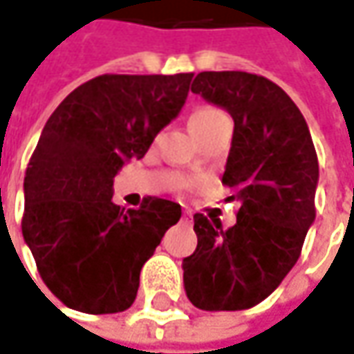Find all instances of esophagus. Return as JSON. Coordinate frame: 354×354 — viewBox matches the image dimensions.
I'll return each mask as SVG.
<instances>
[{"label": "esophagus", "instance_id": "esophagus-1", "mask_svg": "<svg viewBox=\"0 0 354 354\" xmlns=\"http://www.w3.org/2000/svg\"><path fill=\"white\" fill-rule=\"evenodd\" d=\"M182 221H186V223H188V221H190V214H188V212H184V214H182Z\"/></svg>", "mask_w": 354, "mask_h": 354}]
</instances>
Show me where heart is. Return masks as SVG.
<instances>
[{"mask_svg": "<svg viewBox=\"0 0 354 354\" xmlns=\"http://www.w3.org/2000/svg\"><path fill=\"white\" fill-rule=\"evenodd\" d=\"M227 119H229L227 113L216 109V107H201L190 115V129L194 131V136H198L201 131L209 129L221 121H227ZM190 168H196V162H192Z\"/></svg>", "mask_w": 354, "mask_h": 354, "instance_id": "obj_1", "label": "heart"}]
</instances>
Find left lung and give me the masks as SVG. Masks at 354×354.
Here are the masks:
<instances>
[{"label":"left lung","mask_w":354,"mask_h":354,"mask_svg":"<svg viewBox=\"0 0 354 354\" xmlns=\"http://www.w3.org/2000/svg\"><path fill=\"white\" fill-rule=\"evenodd\" d=\"M192 93L233 117L223 184L241 207L237 223L194 214L198 245L184 257V290L201 310H247L263 302L296 266L314 223L318 158L296 103L266 77L201 73Z\"/></svg>","instance_id":"left-lung-1"}]
</instances>
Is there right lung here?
Returning a JSON list of instances; mask_svg holds the SVG:
<instances>
[{
  "label": "right lung",
  "mask_w": 354,
  "mask_h": 354,
  "mask_svg": "<svg viewBox=\"0 0 354 354\" xmlns=\"http://www.w3.org/2000/svg\"><path fill=\"white\" fill-rule=\"evenodd\" d=\"M190 81L192 73L101 75L50 115L24 178L21 233L64 306L115 314L133 304L144 263L182 209L156 196L121 209L113 178L176 119Z\"/></svg>",
  "instance_id": "add662e5"
}]
</instances>
